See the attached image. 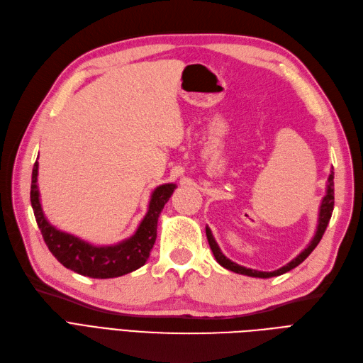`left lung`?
Returning a JSON list of instances; mask_svg holds the SVG:
<instances>
[{"label":"left lung","instance_id":"1","mask_svg":"<svg viewBox=\"0 0 363 363\" xmlns=\"http://www.w3.org/2000/svg\"><path fill=\"white\" fill-rule=\"evenodd\" d=\"M333 203H335V197H333V172L330 170V174L328 178V185H326V196L323 197V200H321V205H320V211H318V224H317V232L314 235V238L311 239V242L308 244V247L299 254L298 257H294L291 262H289L286 266L279 267V269L277 271H272V272H262V271H256V269H250V267H245V266H240L235 262H232L230 259H227L224 254L221 252L217 240L213 239L212 236V232L209 227H206V238H208V242H209V247L213 252V257L217 259V262L225 267V269H229L232 272H236V274H242V275H248V277H256V278H271V277H278V275H283L291 269H294V267L299 266L310 254L313 252V250L318 245L321 236L325 235V230L326 227L329 224V220L332 217V211H333Z\"/></svg>","mask_w":363,"mask_h":363}]
</instances>
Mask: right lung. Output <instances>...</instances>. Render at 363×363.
I'll return each mask as SVG.
<instances>
[{"mask_svg":"<svg viewBox=\"0 0 363 363\" xmlns=\"http://www.w3.org/2000/svg\"><path fill=\"white\" fill-rule=\"evenodd\" d=\"M37 174L38 163L35 161L31 178V206L34 217L49 251L67 269L84 277L104 279L123 277L146 263L157 239L158 217L177 185L163 184L157 186L151 194L146 216L133 236L115 245L96 247L77 236L55 229L48 221L40 203Z\"/></svg>","mask_w":363,"mask_h":363,"instance_id":"1","label":"right lung"}]
</instances>
